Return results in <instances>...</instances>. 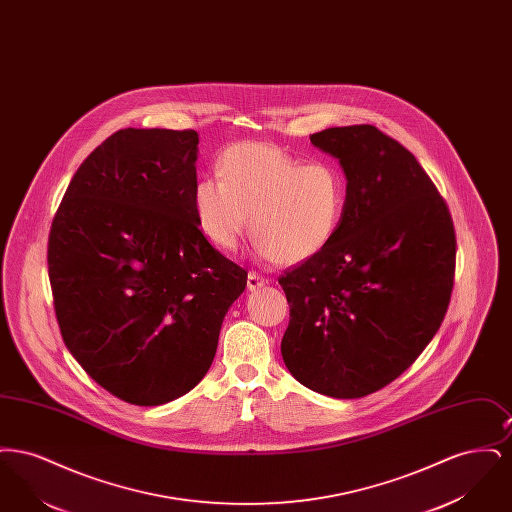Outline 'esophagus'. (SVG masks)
Here are the masks:
<instances>
[{
    "label": "esophagus",
    "mask_w": 512,
    "mask_h": 512,
    "mask_svg": "<svg viewBox=\"0 0 512 512\" xmlns=\"http://www.w3.org/2000/svg\"><path fill=\"white\" fill-rule=\"evenodd\" d=\"M265 284H267V278H263L261 274H257V272H249L247 274V288L249 290H259Z\"/></svg>",
    "instance_id": "obj_1"
}]
</instances>
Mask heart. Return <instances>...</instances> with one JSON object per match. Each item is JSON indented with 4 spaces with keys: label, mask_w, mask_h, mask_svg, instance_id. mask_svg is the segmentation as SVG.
Returning <instances> with one entry per match:
<instances>
[{
    "label": "heart",
    "mask_w": 512,
    "mask_h": 512,
    "mask_svg": "<svg viewBox=\"0 0 512 512\" xmlns=\"http://www.w3.org/2000/svg\"><path fill=\"white\" fill-rule=\"evenodd\" d=\"M218 178H201L195 217L213 244L234 251L247 228L259 255L280 265L307 261L330 244L347 203V178L332 161L293 157L282 147L242 142L220 155Z\"/></svg>",
    "instance_id": "b5f03b06"
}]
</instances>
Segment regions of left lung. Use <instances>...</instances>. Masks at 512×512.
I'll list each match as a JSON object with an SVG mask.
<instances>
[{
    "instance_id": "left-lung-1",
    "label": "left lung",
    "mask_w": 512,
    "mask_h": 512,
    "mask_svg": "<svg viewBox=\"0 0 512 512\" xmlns=\"http://www.w3.org/2000/svg\"><path fill=\"white\" fill-rule=\"evenodd\" d=\"M340 159L347 203L334 240L280 278L282 357L305 388L338 399L382 390L418 359L449 307L457 238L413 153L372 124L311 136Z\"/></svg>"
}]
</instances>
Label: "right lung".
I'll use <instances>...</instances> for the list:
<instances>
[{
    "label": "right lung",
    "instance_id": "1",
    "mask_svg": "<svg viewBox=\"0 0 512 512\" xmlns=\"http://www.w3.org/2000/svg\"><path fill=\"white\" fill-rule=\"evenodd\" d=\"M197 132L124 128L74 172L53 217L48 272L74 359L103 390L155 407L194 390L245 268L195 217Z\"/></svg>",
    "mask_w": 512,
    "mask_h": 512
}]
</instances>
